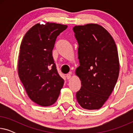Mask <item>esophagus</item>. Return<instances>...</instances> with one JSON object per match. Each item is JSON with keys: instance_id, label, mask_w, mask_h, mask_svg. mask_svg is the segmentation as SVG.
<instances>
[{"instance_id": "1", "label": "esophagus", "mask_w": 133, "mask_h": 133, "mask_svg": "<svg viewBox=\"0 0 133 133\" xmlns=\"http://www.w3.org/2000/svg\"><path fill=\"white\" fill-rule=\"evenodd\" d=\"M66 78H67V79H70L71 78V73H70V74H68L66 75Z\"/></svg>"}]
</instances>
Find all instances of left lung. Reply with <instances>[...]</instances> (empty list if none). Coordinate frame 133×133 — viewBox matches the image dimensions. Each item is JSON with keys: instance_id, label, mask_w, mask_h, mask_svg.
<instances>
[{"instance_id": "left-lung-1", "label": "left lung", "mask_w": 133, "mask_h": 133, "mask_svg": "<svg viewBox=\"0 0 133 133\" xmlns=\"http://www.w3.org/2000/svg\"><path fill=\"white\" fill-rule=\"evenodd\" d=\"M73 31L80 63L76 74L82 85L76 99L83 108L98 110L108 99L119 77L117 47L111 34L98 24L75 26Z\"/></svg>"}]
</instances>
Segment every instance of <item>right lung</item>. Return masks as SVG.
<instances>
[{
  "label": "right lung",
  "instance_id": "obj_1",
  "mask_svg": "<svg viewBox=\"0 0 133 133\" xmlns=\"http://www.w3.org/2000/svg\"><path fill=\"white\" fill-rule=\"evenodd\" d=\"M67 25L37 23L22 41L18 74L30 99L42 107L54 104L64 81L58 74L52 56L56 38Z\"/></svg>",
  "mask_w": 133,
  "mask_h": 133
}]
</instances>
